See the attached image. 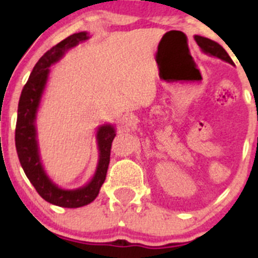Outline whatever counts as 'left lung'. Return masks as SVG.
<instances>
[{
  "label": "left lung",
  "instance_id": "obj_1",
  "mask_svg": "<svg viewBox=\"0 0 258 258\" xmlns=\"http://www.w3.org/2000/svg\"><path fill=\"white\" fill-rule=\"evenodd\" d=\"M195 40H196L199 47L205 52V53L210 54V56L218 57V58L223 59V61L228 62V63L233 64V61L231 59V57L228 56L227 52L225 51V48L221 45H218L215 41L210 40V38L202 37V36H195Z\"/></svg>",
  "mask_w": 258,
  "mask_h": 258
}]
</instances>
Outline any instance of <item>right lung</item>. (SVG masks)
<instances>
[{
	"instance_id": "1",
	"label": "right lung",
	"mask_w": 258,
	"mask_h": 258,
	"mask_svg": "<svg viewBox=\"0 0 258 258\" xmlns=\"http://www.w3.org/2000/svg\"><path fill=\"white\" fill-rule=\"evenodd\" d=\"M88 38L87 32H79L69 36L48 49L33 67L30 79L26 82L21 92L18 102L16 132L15 141L21 166L26 176L45 201L59 207L77 209L91 204L97 197L101 186L106 179L108 163H110L111 146L116 136L114 127L111 124H102L97 130V145L100 151V160L92 179L86 186L76 189H62L53 183L46 175L38 153L36 140V113L40 105L41 96L47 82L49 67L56 63L67 49L75 47L80 42Z\"/></svg>"
}]
</instances>
